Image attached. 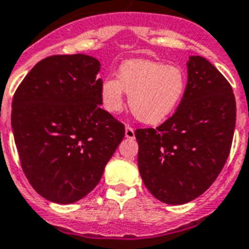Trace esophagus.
<instances>
[{
  "label": "esophagus",
  "instance_id": "obj_1",
  "mask_svg": "<svg viewBox=\"0 0 249 249\" xmlns=\"http://www.w3.org/2000/svg\"><path fill=\"white\" fill-rule=\"evenodd\" d=\"M124 135H126L127 139H135V129L132 128V127L127 126L126 127V131H124Z\"/></svg>",
  "mask_w": 249,
  "mask_h": 249
}]
</instances>
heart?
<instances>
[{"label": "heart", "mask_w": 249, "mask_h": 249, "mask_svg": "<svg viewBox=\"0 0 249 249\" xmlns=\"http://www.w3.org/2000/svg\"><path fill=\"white\" fill-rule=\"evenodd\" d=\"M118 78H107L102 84L104 109L120 112L124 90L133 116L146 124H159L171 116L186 89L185 74L179 67L143 59L123 63Z\"/></svg>", "instance_id": "heart-1"}]
</instances>
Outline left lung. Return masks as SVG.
Here are the masks:
<instances>
[{
  "label": "left lung",
  "instance_id": "obj_1",
  "mask_svg": "<svg viewBox=\"0 0 249 249\" xmlns=\"http://www.w3.org/2000/svg\"><path fill=\"white\" fill-rule=\"evenodd\" d=\"M235 98L228 80L203 56H190L175 113L156 128L136 129L139 170L162 203L194 200L215 181L231 152Z\"/></svg>",
  "mask_w": 249,
  "mask_h": 249
}]
</instances>
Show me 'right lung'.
<instances>
[{
    "label": "right lung",
    "instance_id": "obj_1",
    "mask_svg": "<svg viewBox=\"0 0 249 249\" xmlns=\"http://www.w3.org/2000/svg\"><path fill=\"white\" fill-rule=\"evenodd\" d=\"M101 63L84 54L53 55L30 70L12 99L21 167L37 194L71 204L89 194L124 137L102 109Z\"/></svg>",
    "mask_w": 249,
    "mask_h": 249
}]
</instances>
